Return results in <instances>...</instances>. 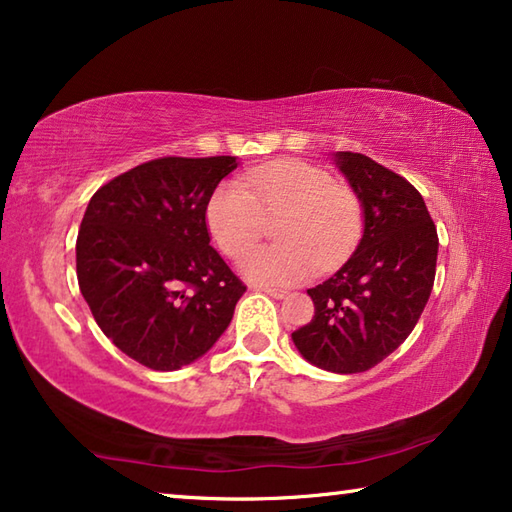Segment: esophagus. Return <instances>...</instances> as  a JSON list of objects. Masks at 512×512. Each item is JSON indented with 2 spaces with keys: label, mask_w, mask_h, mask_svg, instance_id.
I'll return each instance as SVG.
<instances>
[{
  "label": "esophagus",
  "mask_w": 512,
  "mask_h": 512,
  "mask_svg": "<svg viewBox=\"0 0 512 512\" xmlns=\"http://www.w3.org/2000/svg\"><path fill=\"white\" fill-rule=\"evenodd\" d=\"M259 291H264L266 296H271V298H275V300H282V298H287V296H289V291H287V289H271V287H262Z\"/></svg>",
  "instance_id": "esophagus-1"
}]
</instances>
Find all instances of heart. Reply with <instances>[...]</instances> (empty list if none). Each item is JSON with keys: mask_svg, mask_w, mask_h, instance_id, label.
<instances>
[{"mask_svg": "<svg viewBox=\"0 0 512 512\" xmlns=\"http://www.w3.org/2000/svg\"><path fill=\"white\" fill-rule=\"evenodd\" d=\"M223 183L205 210L210 237L223 255L237 257L264 237L268 223L280 244L253 248L239 273L257 287H291L327 273L352 253L361 235V201L334 183L325 169L302 160H280Z\"/></svg>", "mask_w": 512, "mask_h": 512, "instance_id": "1", "label": "heart"}]
</instances>
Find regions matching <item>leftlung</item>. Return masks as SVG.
<instances>
[{
	"label": "left lung",
	"instance_id": "1",
	"mask_svg": "<svg viewBox=\"0 0 512 512\" xmlns=\"http://www.w3.org/2000/svg\"><path fill=\"white\" fill-rule=\"evenodd\" d=\"M332 160L359 196L363 232L348 262L307 291L314 318L291 339L316 368L354 375L413 332L433 289L438 235L409 180L361 153L336 151Z\"/></svg>",
	"mask_w": 512,
	"mask_h": 512
}]
</instances>
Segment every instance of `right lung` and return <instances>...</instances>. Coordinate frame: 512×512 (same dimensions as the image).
I'll list each match as a JSON object with an SVG mask.
<instances>
[{
    "label": "right lung",
    "instance_id": "obj_1",
    "mask_svg": "<svg viewBox=\"0 0 512 512\" xmlns=\"http://www.w3.org/2000/svg\"><path fill=\"white\" fill-rule=\"evenodd\" d=\"M237 158H160L90 198L76 275L101 332L142 366L180 370L221 339L246 287L210 246L205 210Z\"/></svg>",
    "mask_w": 512,
    "mask_h": 512
}]
</instances>
